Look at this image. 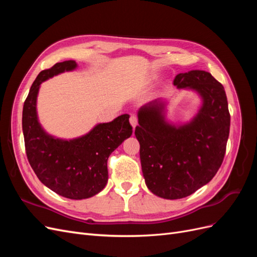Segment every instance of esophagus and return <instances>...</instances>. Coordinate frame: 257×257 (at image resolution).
<instances>
[{
  "label": "esophagus",
  "instance_id": "obj_1",
  "mask_svg": "<svg viewBox=\"0 0 257 257\" xmlns=\"http://www.w3.org/2000/svg\"><path fill=\"white\" fill-rule=\"evenodd\" d=\"M130 123H131V125L133 126V128H135V126L137 125L138 124V119H137V116L136 115H131V118H130Z\"/></svg>",
  "mask_w": 257,
  "mask_h": 257
}]
</instances>
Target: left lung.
I'll return each mask as SVG.
<instances>
[{
    "label": "left lung",
    "instance_id": "8db88e82",
    "mask_svg": "<svg viewBox=\"0 0 257 257\" xmlns=\"http://www.w3.org/2000/svg\"><path fill=\"white\" fill-rule=\"evenodd\" d=\"M178 89L196 91L203 104L194 118L175 125L166 121V103L157 98L138 110L135 135L141 145L146 184L155 195L179 199L207 184L221 167L230 114L224 87L205 71L178 74Z\"/></svg>",
    "mask_w": 257,
    "mask_h": 257
}]
</instances>
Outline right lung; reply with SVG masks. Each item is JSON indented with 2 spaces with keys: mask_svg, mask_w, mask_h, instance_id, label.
<instances>
[{
  "mask_svg": "<svg viewBox=\"0 0 257 257\" xmlns=\"http://www.w3.org/2000/svg\"><path fill=\"white\" fill-rule=\"evenodd\" d=\"M73 60L42 71L23 105L22 131L31 167L41 182L59 195L84 199L102 191L108 181L107 160L133 133L128 114L99 123L88 134L65 141L46 133L38 122L36 99L41 83L58 74L74 71Z\"/></svg>",
  "mask_w": 257,
  "mask_h": 257,
  "instance_id": "1",
  "label": "right lung"
}]
</instances>
